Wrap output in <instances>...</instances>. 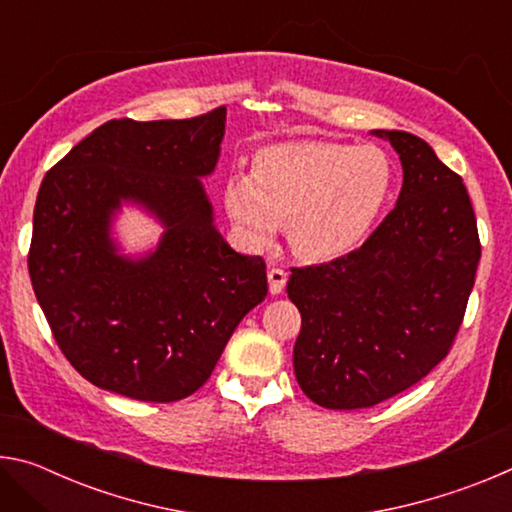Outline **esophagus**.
Wrapping results in <instances>:
<instances>
[{
  "label": "esophagus",
  "instance_id": "1",
  "mask_svg": "<svg viewBox=\"0 0 512 512\" xmlns=\"http://www.w3.org/2000/svg\"><path fill=\"white\" fill-rule=\"evenodd\" d=\"M287 271H282V268H268V289H271L273 296H277V293H282L284 287H287Z\"/></svg>",
  "mask_w": 512,
  "mask_h": 512
}]
</instances>
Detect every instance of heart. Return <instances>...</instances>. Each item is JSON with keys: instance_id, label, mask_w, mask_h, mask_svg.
<instances>
[{"instance_id": "heart-1", "label": "heart", "mask_w": 512, "mask_h": 512, "mask_svg": "<svg viewBox=\"0 0 512 512\" xmlns=\"http://www.w3.org/2000/svg\"><path fill=\"white\" fill-rule=\"evenodd\" d=\"M391 185V162L375 146L284 142L259 151L250 173H232L223 203L253 246L273 244L289 225L291 248L323 264L363 244Z\"/></svg>"}]
</instances>
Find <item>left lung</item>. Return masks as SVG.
I'll use <instances>...</instances> for the list:
<instances>
[{"label": "left lung", "mask_w": 512, "mask_h": 512, "mask_svg": "<svg viewBox=\"0 0 512 512\" xmlns=\"http://www.w3.org/2000/svg\"><path fill=\"white\" fill-rule=\"evenodd\" d=\"M400 155L393 212L361 248L291 268L287 293L302 316L296 379L311 402L368 409L418 384L447 357L481 259L463 185L431 146L404 131H372Z\"/></svg>", "instance_id": "8db88e82"}]
</instances>
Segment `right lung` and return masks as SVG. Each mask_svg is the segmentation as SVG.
Segmentation results:
<instances>
[{
  "mask_svg": "<svg viewBox=\"0 0 512 512\" xmlns=\"http://www.w3.org/2000/svg\"><path fill=\"white\" fill-rule=\"evenodd\" d=\"M225 108L192 119H112L42 180L29 250L33 291L67 361L103 391L176 402L198 391L225 343L266 298V264L228 246L201 178L219 162ZM121 202L165 228L121 256Z\"/></svg>",
  "mask_w": 512,
  "mask_h": 512,
  "instance_id": "obj_1",
  "label": "right lung"
}]
</instances>
